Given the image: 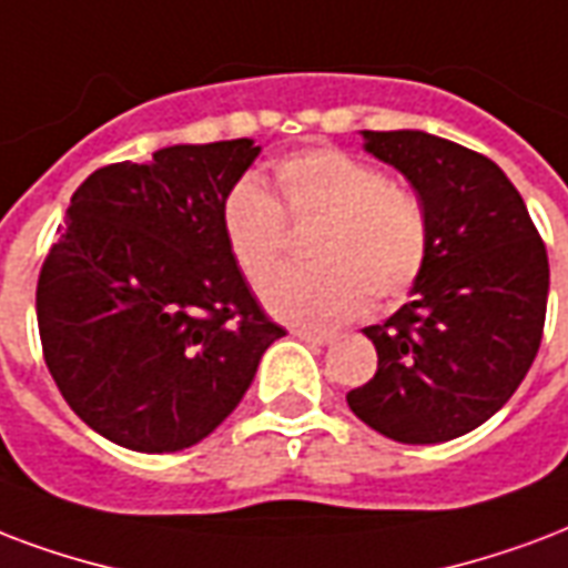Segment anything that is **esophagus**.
<instances>
[{
  "label": "esophagus",
  "instance_id": "34e87169",
  "mask_svg": "<svg viewBox=\"0 0 568 568\" xmlns=\"http://www.w3.org/2000/svg\"><path fill=\"white\" fill-rule=\"evenodd\" d=\"M294 336L303 342H310V345H331L336 339V333H327V331H294Z\"/></svg>",
  "mask_w": 568,
  "mask_h": 568
}]
</instances>
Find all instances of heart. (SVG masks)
<instances>
[{"instance_id":"heart-1","label":"heart","mask_w":568,"mask_h":568,"mask_svg":"<svg viewBox=\"0 0 568 568\" xmlns=\"http://www.w3.org/2000/svg\"><path fill=\"white\" fill-rule=\"evenodd\" d=\"M280 199L237 181L223 202V235L250 283L274 274L288 223H318L306 271L276 274L262 288L267 313L301 327L348 322L369 297L399 301L426 265L428 226L419 199L366 160L333 145L294 151L274 163Z\"/></svg>"}]
</instances>
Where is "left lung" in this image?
<instances>
[{
    "label": "left lung",
    "instance_id": "left-lung-1",
    "mask_svg": "<svg viewBox=\"0 0 568 568\" xmlns=\"http://www.w3.org/2000/svg\"><path fill=\"white\" fill-rule=\"evenodd\" d=\"M363 151L399 169L428 226L405 306L363 327L378 372L348 408L399 444H444L495 417L542 342L548 255L504 169L426 130H361Z\"/></svg>",
    "mask_w": 568,
    "mask_h": 568
}]
</instances>
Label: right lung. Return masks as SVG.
Listing matches in <instances>:
<instances>
[{
	"label": "right lung",
	"mask_w": 568,
	"mask_h": 568,
	"mask_svg": "<svg viewBox=\"0 0 568 568\" xmlns=\"http://www.w3.org/2000/svg\"><path fill=\"white\" fill-rule=\"evenodd\" d=\"M262 145H169L82 181L38 280L43 361L73 414L119 447L175 453L244 399L285 331L223 235Z\"/></svg>",
	"instance_id": "obj_1"
}]
</instances>
